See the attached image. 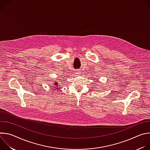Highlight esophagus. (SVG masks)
Here are the masks:
<instances>
[{"label": "esophagus", "instance_id": "obj_1", "mask_svg": "<svg viewBox=\"0 0 150 150\" xmlns=\"http://www.w3.org/2000/svg\"><path fill=\"white\" fill-rule=\"evenodd\" d=\"M76 74H81V73H80V72H79V71H77V72H76Z\"/></svg>", "mask_w": 150, "mask_h": 150}]
</instances>
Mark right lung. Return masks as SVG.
<instances>
[{
	"mask_svg": "<svg viewBox=\"0 0 150 150\" xmlns=\"http://www.w3.org/2000/svg\"><path fill=\"white\" fill-rule=\"evenodd\" d=\"M53 90H57L58 89V88L59 87V83L57 81H55L53 82Z\"/></svg>",
	"mask_w": 150,
	"mask_h": 150,
	"instance_id": "add662e5",
	"label": "right lung"
}]
</instances>
